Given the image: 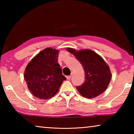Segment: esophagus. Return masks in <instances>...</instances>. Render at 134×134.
<instances>
[{"instance_id": "1", "label": "esophagus", "mask_w": 134, "mask_h": 134, "mask_svg": "<svg viewBox=\"0 0 134 134\" xmlns=\"http://www.w3.org/2000/svg\"><path fill=\"white\" fill-rule=\"evenodd\" d=\"M71 77H72V74H71V75H69V76H67L66 77V78L68 79V80H70V79L71 78Z\"/></svg>"}]
</instances>
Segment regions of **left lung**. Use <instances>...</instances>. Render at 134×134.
<instances>
[{
    "mask_svg": "<svg viewBox=\"0 0 134 134\" xmlns=\"http://www.w3.org/2000/svg\"><path fill=\"white\" fill-rule=\"evenodd\" d=\"M67 51L76 57L85 70V82L76 86L80 93L87 98H94L105 92L110 82L111 74L103 59L90 49L77 51L68 48Z\"/></svg>",
    "mask_w": 134,
    "mask_h": 134,
    "instance_id": "obj_1",
    "label": "left lung"
}]
</instances>
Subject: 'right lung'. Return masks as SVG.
<instances>
[{"mask_svg": "<svg viewBox=\"0 0 134 134\" xmlns=\"http://www.w3.org/2000/svg\"><path fill=\"white\" fill-rule=\"evenodd\" d=\"M59 51L47 48L32 58L26 67L24 78L29 90L41 99L51 98L66 80L58 63Z\"/></svg>", "mask_w": 134, "mask_h": 134, "instance_id": "add662e5", "label": "right lung"}]
</instances>
